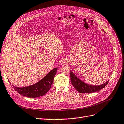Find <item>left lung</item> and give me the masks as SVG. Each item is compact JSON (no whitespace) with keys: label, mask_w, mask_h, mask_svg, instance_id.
I'll list each match as a JSON object with an SVG mask.
<instances>
[{"label":"left lung","mask_w":124,"mask_h":124,"mask_svg":"<svg viewBox=\"0 0 124 124\" xmlns=\"http://www.w3.org/2000/svg\"><path fill=\"white\" fill-rule=\"evenodd\" d=\"M70 78L73 87L78 92L83 93H89L97 92L104 88L109 81L108 80L105 83L99 85H92L83 82L71 71H70Z\"/></svg>","instance_id":"1"}]
</instances>
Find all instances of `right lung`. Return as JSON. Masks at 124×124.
Returning <instances> with one entry per match:
<instances>
[{
    "label": "right lung",
    "instance_id": "right-lung-1",
    "mask_svg": "<svg viewBox=\"0 0 124 124\" xmlns=\"http://www.w3.org/2000/svg\"><path fill=\"white\" fill-rule=\"evenodd\" d=\"M57 71V68H53L39 82L32 85L21 88L16 87L13 85L12 86L18 93L22 96L29 98L39 97L49 92Z\"/></svg>",
    "mask_w": 124,
    "mask_h": 124
}]
</instances>
